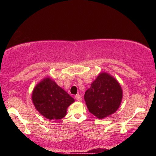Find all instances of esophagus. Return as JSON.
Returning a JSON list of instances; mask_svg holds the SVG:
<instances>
[{
	"mask_svg": "<svg viewBox=\"0 0 156 156\" xmlns=\"http://www.w3.org/2000/svg\"><path fill=\"white\" fill-rule=\"evenodd\" d=\"M75 98H76V100H77L78 101H79V102L82 101V97H81V96H80V94H76V95L75 96Z\"/></svg>",
	"mask_w": 156,
	"mask_h": 156,
	"instance_id": "obj_1",
	"label": "esophagus"
}]
</instances>
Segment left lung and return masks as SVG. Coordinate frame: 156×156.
<instances>
[{"mask_svg": "<svg viewBox=\"0 0 156 156\" xmlns=\"http://www.w3.org/2000/svg\"><path fill=\"white\" fill-rule=\"evenodd\" d=\"M122 98V90L120 84L106 72H101L97 76L84 94L89 112L100 119L117 111Z\"/></svg>", "mask_w": 156, "mask_h": 156, "instance_id": "left-lung-1", "label": "left lung"}]
</instances>
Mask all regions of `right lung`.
I'll use <instances>...</instances> for the list:
<instances>
[{
	"label": "right lung",
	"instance_id": "add662e5",
	"mask_svg": "<svg viewBox=\"0 0 156 156\" xmlns=\"http://www.w3.org/2000/svg\"><path fill=\"white\" fill-rule=\"evenodd\" d=\"M32 101L41 115L49 120L64 118L67 108L74 102L64 89L49 77L35 86L32 93Z\"/></svg>",
	"mask_w": 156,
	"mask_h": 156
}]
</instances>
